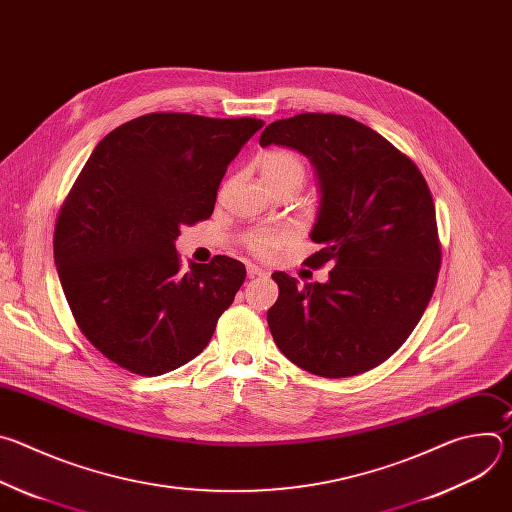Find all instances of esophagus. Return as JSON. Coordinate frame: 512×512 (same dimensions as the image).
<instances>
[{
    "instance_id": "1",
    "label": "esophagus",
    "mask_w": 512,
    "mask_h": 512,
    "mask_svg": "<svg viewBox=\"0 0 512 512\" xmlns=\"http://www.w3.org/2000/svg\"><path fill=\"white\" fill-rule=\"evenodd\" d=\"M247 273H249V277H261V275H267L269 271L263 269V267H259V265L249 263V265H247Z\"/></svg>"
}]
</instances>
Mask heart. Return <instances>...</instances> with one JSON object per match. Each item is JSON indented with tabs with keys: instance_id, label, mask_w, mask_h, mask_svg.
<instances>
[{
	"instance_id": "heart-1",
	"label": "heart",
	"mask_w": 512,
	"mask_h": 512,
	"mask_svg": "<svg viewBox=\"0 0 512 512\" xmlns=\"http://www.w3.org/2000/svg\"><path fill=\"white\" fill-rule=\"evenodd\" d=\"M261 174L263 180L267 182L269 188L277 186V184H287V182H294V184H304L306 180V164L304 160L294 154V152H287V150H273L267 152L261 158ZM289 233L287 231H255L247 237V247L263 259L273 257L281 247H285L289 243Z\"/></svg>"
}]
</instances>
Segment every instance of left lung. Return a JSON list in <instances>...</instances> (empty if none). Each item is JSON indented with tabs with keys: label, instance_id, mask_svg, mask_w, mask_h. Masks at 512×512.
I'll return each instance as SVG.
<instances>
[{
	"label": "left lung",
	"instance_id": "obj_1",
	"mask_svg": "<svg viewBox=\"0 0 512 512\" xmlns=\"http://www.w3.org/2000/svg\"><path fill=\"white\" fill-rule=\"evenodd\" d=\"M259 143L312 162L320 206L310 239L322 249L306 265H332L326 283L271 275L279 298L267 324L277 348L326 379L379 367L421 320L442 263L425 178L383 135L344 115L279 119Z\"/></svg>",
	"mask_w": 512,
	"mask_h": 512
}]
</instances>
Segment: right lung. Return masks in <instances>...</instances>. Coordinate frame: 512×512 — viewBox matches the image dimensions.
<instances>
[{"instance_id":"add662e5","label":"right lung","mask_w":512,"mask_h":512,"mask_svg":"<svg viewBox=\"0 0 512 512\" xmlns=\"http://www.w3.org/2000/svg\"><path fill=\"white\" fill-rule=\"evenodd\" d=\"M261 119L148 113L107 133L68 192L54 263L77 326L121 369L170 373L198 356L245 281L216 255L180 267L182 225L204 221Z\"/></svg>"}]
</instances>
